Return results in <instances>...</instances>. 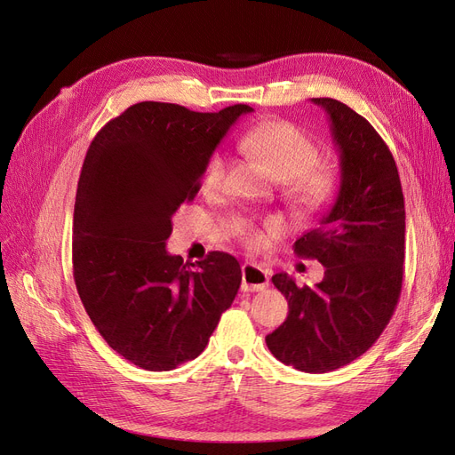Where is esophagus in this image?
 <instances>
[{
  "label": "esophagus",
  "mask_w": 455,
  "mask_h": 455,
  "mask_svg": "<svg viewBox=\"0 0 455 455\" xmlns=\"http://www.w3.org/2000/svg\"><path fill=\"white\" fill-rule=\"evenodd\" d=\"M243 284L241 288L244 292H259L267 288L269 284V277L267 271L261 269L259 266L254 264H243Z\"/></svg>",
  "instance_id": "1"
}]
</instances>
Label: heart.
I'll list each match as a JSON object with an SVG mask.
<instances>
[{"instance_id": "heart-1", "label": "heart", "mask_w": 455, "mask_h": 455, "mask_svg": "<svg viewBox=\"0 0 455 455\" xmlns=\"http://www.w3.org/2000/svg\"><path fill=\"white\" fill-rule=\"evenodd\" d=\"M239 146L246 154L261 161L269 172L277 178L284 199L301 214L319 211L332 196L336 186V172L328 163L316 161L319 148L313 139L288 121H266L241 134ZM229 157L222 151L211 156L204 167L203 189L214 194L222 189L229 171ZM231 229L249 249H264L271 237L284 229L277 216L266 218L256 224L249 218H235Z\"/></svg>"}]
</instances>
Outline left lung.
Listing matches in <instances>:
<instances>
[{
  "label": "left lung",
  "mask_w": 455,
  "mask_h": 455,
  "mask_svg": "<svg viewBox=\"0 0 455 455\" xmlns=\"http://www.w3.org/2000/svg\"><path fill=\"white\" fill-rule=\"evenodd\" d=\"M311 102L328 114L341 178L334 204L294 252L319 259L324 279L309 288L273 275L288 316L266 343L281 363L324 374L359 359L389 324L403 291L406 214L396 163L376 129L339 100Z\"/></svg>",
  "instance_id": "8db88e82"
}]
</instances>
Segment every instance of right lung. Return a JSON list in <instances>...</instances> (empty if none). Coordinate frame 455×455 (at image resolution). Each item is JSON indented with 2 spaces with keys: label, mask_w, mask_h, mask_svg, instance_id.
Listing matches in <instances>:
<instances>
[{
  "label": "right lung",
  "mask_w": 455,
  "mask_h": 455,
  "mask_svg": "<svg viewBox=\"0 0 455 455\" xmlns=\"http://www.w3.org/2000/svg\"><path fill=\"white\" fill-rule=\"evenodd\" d=\"M139 102L94 136L77 182L72 261L77 294L108 346L164 371L204 351L241 286L228 252L184 264L167 252L172 214L194 201L214 148L241 114Z\"/></svg>",
  "instance_id": "obj_1"
}]
</instances>
